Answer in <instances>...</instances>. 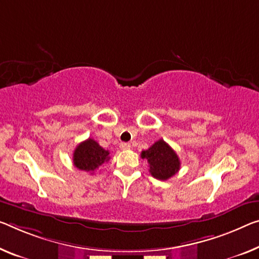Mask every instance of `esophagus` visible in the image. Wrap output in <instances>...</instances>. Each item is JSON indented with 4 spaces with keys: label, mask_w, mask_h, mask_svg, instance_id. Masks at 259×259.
<instances>
[{
    "label": "esophagus",
    "mask_w": 259,
    "mask_h": 259,
    "mask_svg": "<svg viewBox=\"0 0 259 259\" xmlns=\"http://www.w3.org/2000/svg\"><path fill=\"white\" fill-rule=\"evenodd\" d=\"M119 147H120V148L121 149H130L131 148V145H130V143H127V142H121L120 143V146H119Z\"/></svg>",
    "instance_id": "obj_1"
}]
</instances>
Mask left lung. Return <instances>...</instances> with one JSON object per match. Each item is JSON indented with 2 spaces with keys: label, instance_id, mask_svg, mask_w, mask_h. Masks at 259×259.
<instances>
[{
  "label": "left lung",
  "instance_id": "8db88e82",
  "mask_svg": "<svg viewBox=\"0 0 259 259\" xmlns=\"http://www.w3.org/2000/svg\"><path fill=\"white\" fill-rule=\"evenodd\" d=\"M149 164V172L156 180L166 181L175 176L181 168L180 157L164 140H158L141 153Z\"/></svg>",
  "mask_w": 259,
  "mask_h": 259
}]
</instances>
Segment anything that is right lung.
<instances>
[{
  "mask_svg": "<svg viewBox=\"0 0 259 259\" xmlns=\"http://www.w3.org/2000/svg\"><path fill=\"white\" fill-rule=\"evenodd\" d=\"M110 160V152L102 148L94 139H87L75 148L73 154L74 165L78 170L87 171L91 175L103 163Z\"/></svg>",
  "mask_w": 259,
  "mask_h": 259,
  "instance_id": "right-lung-1",
  "label": "right lung"
}]
</instances>
